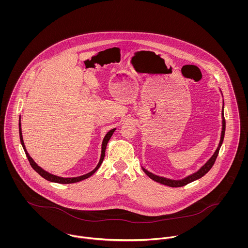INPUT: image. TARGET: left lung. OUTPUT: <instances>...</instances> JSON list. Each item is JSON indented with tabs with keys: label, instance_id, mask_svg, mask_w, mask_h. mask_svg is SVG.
I'll return each mask as SVG.
<instances>
[{
	"label": "left lung",
	"instance_id": "obj_1",
	"mask_svg": "<svg viewBox=\"0 0 248 248\" xmlns=\"http://www.w3.org/2000/svg\"><path fill=\"white\" fill-rule=\"evenodd\" d=\"M221 119H222V127H221V134H220V140L218 143V146L217 148V150L215 151V153L213 154L212 156L206 161V163L204 165H202L197 172L189 175L188 177H184V178H181V179H170V178H167V177H159V176H156L151 172H149L148 170H146L145 168L141 167L142 170L144 171V173L150 177L152 178L153 180L156 181V182H159L161 184H164V185H167V186H170V187H181V186H184L192 181H195L201 177H203L206 173L209 172V170L212 168L215 161H216V158L218 155V152H219V149H220V146L222 144L223 141V139H224V133H225V119H224V114H223V107H222V110H221Z\"/></svg>",
	"mask_w": 248,
	"mask_h": 248
}]
</instances>
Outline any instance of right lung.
Wrapping results in <instances>:
<instances>
[{
    "label": "right lung",
    "instance_id": "obj_1",
    "mask_svg": "<svg viewBox=\"0 0 248 248\" xmlns=\"http://www.w3.org/2000/svg\"><path fill=\"white\" fill-rule=\"evenodd\" d=\"M115 130H116V129L114 128V129H111L110 131H108V132L107 133L106 136H105V138H104V140H103V141H102V147H101V156H100L99 162H98V164L96 165V167H95L92 172H90V173H88V174H86V175L80 176V177H58V176H55V175H52V174H50V173L46 172V170H44L43 168H41V167L36 163L35 161L32 159V157L30 155V154L28 153V151H27V149H26V146H25L24 140H23L22 128H21V115H20V118H19V134H20V140H21V144H22V146H23V148H24V151H25V153H26V155H27V157H28V159H29V161H30V163H31V167L35 170L36 172H37L41 177H44L45 179H46V180H48V181H51V182L62 183V184H69V183L79 182V181H81V180H83V179H86V178H88V177L93 176V174L98 170V168H99V167H100V165L102 164L103 159H104V156H105V151H106L107 144H108V142L109 140V139L111 138V136H112V134L114 133V131H115Z\"/></svg>",
    "mask_w": 248,
    "mask_h": 248
}]
</instances>
